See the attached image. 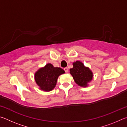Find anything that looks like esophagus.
Listing matches in <instances>:
<instances>
[{
  "label": "esophagus",
  "mask_w": 127,
  "mask_h": 127,
  "mask_svg": "<svg viewBox=\"0 0 127 127\" xmlns=\"http://www.w3.org/2000/svg\"><path fill=\"white\" fill-rule=\"evenodd\" d=\"M64 71H65L66 73H67L68 72V68L67 67L64 68Z\"/></svg>",
  "instance_id": "34e87169"
}]
</instances>
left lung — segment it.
Segmentation results:
<instances>
[{
  "instance_id": "1",
  "label": "left lung",
  "mask_w": 127,
  "mask_h": 127,
  "mask_svg": "<svg viewBox=\"0 0 127 127\" xmlns=\"http://www.w3.org/2000/svg\"><path fill=\"white\" fill-rule=\"evenodd\" d=\"M73 67L70 69V73L74 80L79 86L86 87L93 78V73L89 67L85 66L80 61L73 63Z\"/></svg>"
}]
</instances>
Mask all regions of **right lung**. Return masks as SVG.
Here are the masks:
<instances>
[{"instance_id": "obj_1", "label": "right lung", "mask_w": 127, "mask_h": 127, "mask_svg": "<svg viewBox=\"0 0 127 127\" xmlns=\"http://www.w3.org/2000/svg\"><path fill=\"white\" fill-rule=\"evenodd\" d=\"M64 73L65 71L63 69L54 67L51 64L48 63L35 73L36 83L40 90L50 91L55 88L58 77Z\"/></svg>"}]
</instances>
